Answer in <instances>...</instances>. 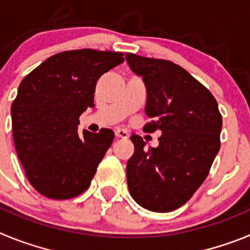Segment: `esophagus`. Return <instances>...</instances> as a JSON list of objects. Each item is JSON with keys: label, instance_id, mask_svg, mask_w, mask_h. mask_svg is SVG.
<instances>
[{"label": "esophagus", "instance_id": "1", "mask_svg": "<svg viewBox=\"0 0 250 250\" xmlns=\"http://www.w3.org/2000/svg\"><path fill=\"white\" fill-rule=\"evenodd\" d=\"M115 136L118 139H127L129 138V132L124 129H116L115 130Z\"/></svg>", "mask_w": 250, "mask_h": 250}]
</instances>
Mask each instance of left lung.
Here are the masks:
<instances>
[{
  "instance_id": "obj_1",
  "label": "left lung",
  "mask_w": 250,
  "mask_h": 250,
  "mask_svg": "<svg viewBox=\"0 0 250 250\" xmlns=\"http://www.w3.org/2000/svg\"><path fill=\"white\" fill-rule=\"evenodd\" d=\"M146 87L147 132L160 130L159 145L145 149L132 135L135 151L127 160L132 199L151 211L175 210L207 179L220 149L222 115L211 92L187 70L167 60L125 55Z\"/></svg>"
}]
</instances>
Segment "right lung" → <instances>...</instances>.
I'll return each mask as SVG.
<instances>
[{
	"label": "right lung",
	"instance_id": "add662e5",
	"mask_svg": "<svg viewBox=\"0 0 250 250\" xmlns=\"http://www.w3.org/2000/svg\"><path fill=\"white\" fill-rule=\"evenodd\" d=\"M124 62L123 54L90 48L48 57L21 81L11 106L13 143L26 176L50 199H70L90 187L114 132H77L79 118L94 107L95 86Z\"/></svg>",
	"mask_w": 250,
	"mask_h": 250
}]
</instances>
